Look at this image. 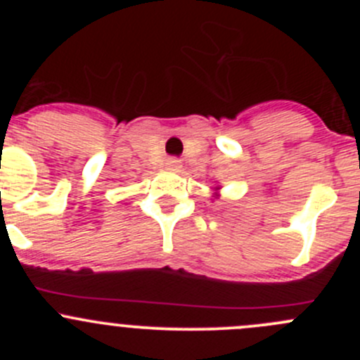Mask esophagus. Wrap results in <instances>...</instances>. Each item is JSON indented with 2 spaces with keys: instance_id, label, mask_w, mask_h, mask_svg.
Instances as JSON below:
<instances>
[{
  "instance_id": "obj_1",
  "label": "esophagus",
  "mask_w": 360,
  "mask_h": 360,
  "mask_svg": "<svg viewBox=\"0 0 360 360\" xmlns=\"http://www.w3.org/2000/svg\"><path fill=\"white\" fill-rule=\"evenodd\" d=\"M165 169L169 170H179L181 169V160L177 158H167L165 160Z\"/></svg>"
}]
</instances>
